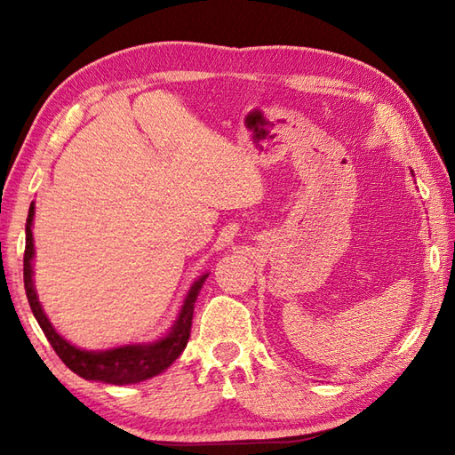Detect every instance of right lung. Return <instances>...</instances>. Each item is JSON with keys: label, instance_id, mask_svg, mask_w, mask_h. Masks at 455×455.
Here are the masks:
<instances>
[{"label": "right lung", "instance_id": "obj_1", "mask_svg": "<svg viewBox=\"0 0 455 455\" xmlns=\"http://www.w3.org/2000/svg\"><path fill=\"white\" fill-rule=\"evenodd\" d=\"M33 215H35V205L31 203L28 207V217H27V227H25V256H23V279H25V293L28 299V305H31V311L36 318L38 326L43 328L46 340L51 342L58 357L70 367L74 373H78L84 379H95L103 383H113V385H129V383H139L148 379V377L158 375L160 371L166 370L172 365V362L183 352V347L188 346L189 334H191V318H193V307H196L197 295L203 287V282L207 279V274L201 275L196 283L191 285L189 293L186 297V303H183L178 321L173 323L172 331L168 336H164L162 340L148 344V346H123L115 347V350L108 352H85L68 344L64 338L58 334L52 324L48 323L46 315L43 313L41 305H38V299L35 293L33 285Z\"/></svg>", "mask_w": 455, "mask_h": 455}]
</instances>
